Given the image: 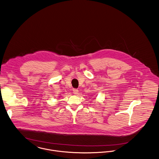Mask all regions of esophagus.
<instances>
[{
    "label": "esophagus",
    "instance_id": "1",
    "mask_svg": "<svg viewBox=\"0 0 159 159\" xmlns=\"http://www.w3.org/2000/svg\"><path fill=\"white\" fill-rule=\"evenodd\" d=\"M73 93L75 95H77L79 93V90L77 89H73Z\"/></svg>",
    "mask_w": 159,
    "mask_h": 159
}]
</instances>
